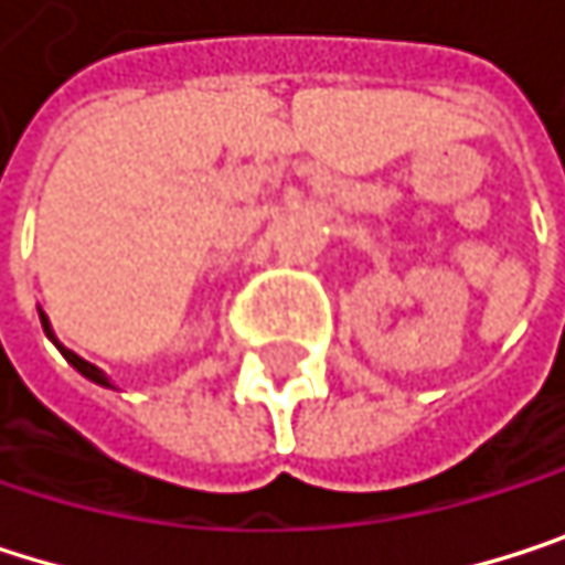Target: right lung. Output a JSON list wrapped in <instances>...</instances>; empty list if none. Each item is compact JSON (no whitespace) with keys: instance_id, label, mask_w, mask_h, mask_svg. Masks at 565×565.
Masks as SVG:
<instances>
[{"instance_id":"add662e5","label":"right lung","mask_w":565,"mask_h":565,"mask_svg":"<svg viewBox=\"0 0 565 565\" xmlns=\"http://www.w3.org/2000/svg\"><path fill=\"white\" fill-rule=\"evenodd\" d=\"M39 318H42V328H45V334H49V338L55 341V334H52V324H49V318H45L42 311H39ZM55 348L62 351V358H65V361H68V364H72V367H75V371L82 374V377H88V381H95V384H102V387H111V381H108V377H105V374H102V371H98L95 364H88V361H85V358H78L75 351L62 348L58 341H55Z\"/></svg>"}]
</instances>
